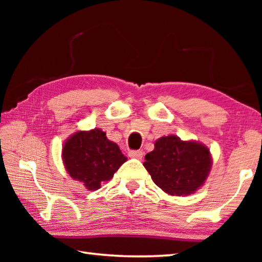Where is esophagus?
<instances>
[{
	"instance_id": "1",
	"label": "esophagus",
	"mask_w": 262,
	"mask_h": 262,
	"mask_svg": "<svg viewBox=\"0 0 262 262\" xmlns=\"http://www.w3.org/2000/svg\"><path fill=\"white\" fill-rule=\"evenodd\" d=\"M128 156L132 158L141 159L142 157H143V152H142L141 150H129V151H128Z\"/></svg>"
}]
</instances>
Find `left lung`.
<instances>
[{
	"label": "left lung",
	"instance_id": "1",
	"mask_svg": "<svg viewBox=\"0 0 262 262\" xmlns=\"http://www.w3.org/2000/svg\"><path fill=\"white\" fill-rule=\"evenodd\" d=\"M144 167L154 183L170 195H189L205 184L211 168L210 151L205 144L163 136L145 155Z\"/></svg>",
	"mask_w": 262,
	"mask_h": 262
}]
</instances>
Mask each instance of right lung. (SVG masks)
Returning <instances> with one entry per match:
<instances>
[{
    "label": "right lung",
    "mask_w": 262,
    "mask_h": 262,
    "mask_svg": "<svg viewBox=\"0 0 262 262\" xmlns=\"http://www.w3.org/2000/svg\"><path fill=\"white\" fill-rule=\"evenodd\" d=\"M62 158L68 174L89 190L100 188L127 161L118 144L107 140L99 128L70 136L62 148Z\"/></svg>",
    "instance_id": "right-lung-1"
}]
</instances>
